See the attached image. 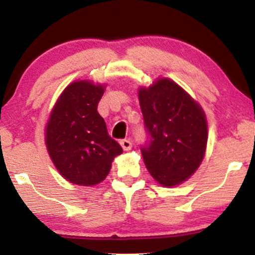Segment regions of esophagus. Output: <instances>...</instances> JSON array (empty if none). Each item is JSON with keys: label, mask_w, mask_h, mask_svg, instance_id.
Masks as SVG:
<instances>
[{"label": "esophagus", "mask_w": 255, "mask_h": 255, "mask_svg": "<svg viewBox=\"0 0 255 255\" xmlns=\"http://www.w3.org/2000/svg\"><path fill=\"white\" fill-rule=\"evenodd\" d=\"M121 146L124 151H130L132 148V142L130 139H123V140H121Z\"/></svg>", "instance_id": "1"}]
</instances>
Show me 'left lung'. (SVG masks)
<instances>
[{
    "instance_id": "1",
    "label": "left lung",
    "mask_w": 255,
    "mask_h": 255,
    "mask_svg": "<svg viewBox=\"0 0 255 255\" xmlns=\"http://www.w3.org/2000/svg\"><path fill=\"white\" fill-rule=\"evenodd\" d=\"M149 135L141 154L153 179L163 187L187 181L200 167L208 142L207 117L202 107L170 79H156L138 90Z\"/></svg>"
}]
</instances>
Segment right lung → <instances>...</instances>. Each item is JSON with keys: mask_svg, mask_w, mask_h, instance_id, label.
Returning <instances> with one entry per match:
<instances>
[{"mask_svg": "<svg viewBox=\"0 0 255 255\" xmlns=\"http://www.w3.org/2000/svg\"><path fill=\"white\" fill-rule=\"evenodd\" d=\"M104 85L74 81L58 97L45 128V144L60 175L71 183L92 187L106 179L123 149L108 134L97 113Z\"/></svg>", "mask_w": 255, "mask_h": 255, "instance_id": "1", "label": "right lung"}]
</instances>
